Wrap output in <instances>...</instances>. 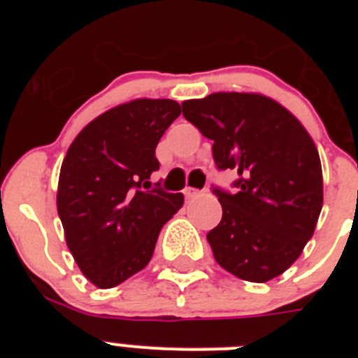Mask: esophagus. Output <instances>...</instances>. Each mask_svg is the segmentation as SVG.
Listing matches in <instances>:
<instances>
[{"label":"esophagus","mask_w":358,"mask_h":358,"mask_svg":"<svg viewBox=\"0 0 358 358\" xmlns=\"http://www.w3.org/2000/svg\"><path fill=\"white\" fill-rule=\"evenodd\" d=\"M185 195L186 199H199L202 195L201 189H195V188H185Z\"/></svg>","instance_id":"1"}]
</instances>
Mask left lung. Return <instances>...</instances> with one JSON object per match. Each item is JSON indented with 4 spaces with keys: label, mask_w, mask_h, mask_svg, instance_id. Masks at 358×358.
Instances as JSON below:
<instances>
[{
    "label": "left lung",
    "mask_w": 358,
    "mask_h": 358,
    "mask_svg": "<svg viewBox=\"0 0 358 358\" xmlns=\"http://www.w3.org/2000/svg\"><path fill=\"white\" fill-rule=\"evenodd\" d=\"M213 141L218 170H235L236 194L213 188L222 220L208 233L215 260L240 280L265 283L299 258L322 208L314 140L296 116L258 93H213L181 103Z\"/></svg>",
    "instance_id": "obj_1"
}]
</instances>
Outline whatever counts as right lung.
I'll return each mask as SVG.
<instances>
[{"label": "right lung", "instance_id": "1", "mask_svg": "<svg viewBox=\"0 0 358 358\" xmlns=\"http://www.w3.org/2000/svg\"><path fill=\"white\" fill-rule=\"evenodd\" d=\"M179 115L176 100L138 98L96 116L66 152L57 211L73 258L98 289L147 267L161 227L185 202L148 181L161 136Z\"/></svg>", "mask_w": 358, "mask_h": 358}]
</instances>
